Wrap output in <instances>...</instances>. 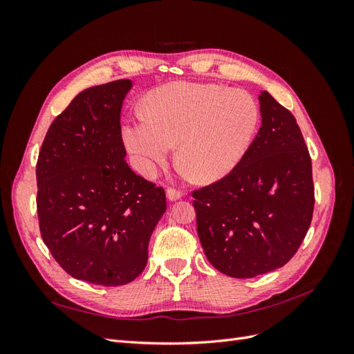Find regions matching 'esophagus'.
I'll return each instance as SVG.
<instances>
[{
	"label": "esophagus",
	"mask_w": 354,
	"mask_h": 354,
	"mask_svg": "<svg viewBox=\"0 0 354 354\" xmlns=\"http://www.w3.org/2000/svg\"><path fill=\"white\" fill-rule=\"evenodd\" d=\"M167 198H168V201H171V202H176V201L183 198V194H181L180 190H176V189H168V190H167Z\"/></svg>",
	"instance_id": "obj_1"
}]
</instances>
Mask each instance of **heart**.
<instances>
[{
	"mask_svg": "<svg viewBox=\"0 0 354 354\" xmlns=\"http://www.w3.org/2000/svg\"><path fill=\"white\" fill-rule=\"evenodd\" d=\"M259 124V103L250 93L180 81L147 95L145 113L122 125V140L136 169L147 178L155 177L177 143L186 173L201 183H216L242 162Z\"/></svg>",
	"mask_w": 354,
	"mask_h": 354,
	"instance_id": "obj_1",
	"label": "heart"
}]
</instances>
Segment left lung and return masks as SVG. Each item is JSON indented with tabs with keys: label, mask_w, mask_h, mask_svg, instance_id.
I'll use <instances>...</instances> for the list:
<instances>
[{
	"label": "left lung",
	"mask_w": 354,
	"mask_h": 354,
	"mask_svg": "<svg viewBox=\"0 0 354 354\" xmlns=\"http://www.w3.org/2000/svg\"><path fill=\"white\" fill-rule=\"evenodd\" d=\"M261 127L242 162L194 192L196 229L208 261L250 279L285 266L306 238L315 207L312 159L295 118L260 93Z\"/></svg>",
	"instance_id": "1"
}]
</instances>
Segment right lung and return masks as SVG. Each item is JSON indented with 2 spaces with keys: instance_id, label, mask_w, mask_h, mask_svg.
I'll list each match as a JSON object with an SVG mask.
<instances>
[{
  "instance_id": "obj_1",
  "label": "right lung",
  "mask_w": 354,
  "mask_h": 354,
  "mask_svg": "<svg viewBox=\"0 0 354 354\" xmlns=\"http://www.w3.org/2000/svg\"><path fill=\"white\" fill-rule=\"evenodd\" d=\"M130 80L81 91L48 128L37 162L44 243L75 279L130 283L147 264L165 192L128 167L121 108Z\"/></svg>"
}]
</instances>
